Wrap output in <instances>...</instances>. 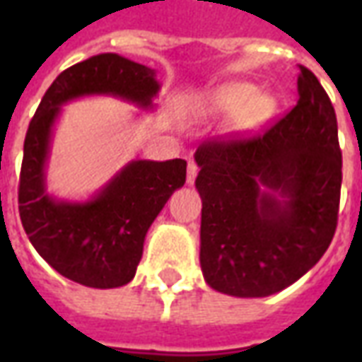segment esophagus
Returning a JSON list of instances; mask_svg holds the SVG:
<instances>
[{
    "label": "esophagus",
    "instance_id": "obj_1",
    "mask_svg": "<svg viewBox=\"0 0 362 362\" xmlns=\"http://www.w3.org/2000/svg\"><path fill=\"white\" fill-rule=\"evenodd\" d=\"M197 165H196V160H188V174H186V182H188L189 186L196 182V176H197Z\"/></svg>",
    "mask_w": 362,
    "mask_h": 362
}]
</instances>
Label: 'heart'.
<instances>
[{
  "label": "heart",
  "mask_w": 362,
  "mask_h": 362,
  "mask_svg": "<svg viewBox=\"0 0 362 362\" xmlns=\"http://www.w3.org/2000/svg\"><path fill=\"white\" fill-rule=\"evenodd\" d=\"M275 98L259 95L252 83H225L205 93L199 100L204 116H235L238 129H256L275 114Z\"/></svg>",
  "instance_id": "obj_1"
}]
</instances>
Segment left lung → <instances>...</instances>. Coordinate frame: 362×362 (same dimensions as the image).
Wrapping results in <instances>:
<instances>
[{
	"mask_svg": "<svg viewBox=\"0 0 362 362\" xmlns=\"http://www.w3.org/2000/svg\"><path fill=\"white\" fill-rule=\"evenodd\" d=\"M298 100L259 135L219 137L196 151L199 262L207 285L269 296L318 264L334 238L341 151L329 96L298 66Z\"/></svg>",
	"mask_w": 362,
	"mask_h": 362,
	"instance_id": "obj_1",
	"label": "left lung"
}]
</instances>
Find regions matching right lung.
Here are the masks:
<instances>
[{
    "mask_svg": "<svg viewBox=\"0 0 362 362\" xmlns=\"http://www.w3.org/2000/svg\"><path fill=\"white\" fill-rule=\"evenodd\" d=\"M157 71L118 54H98L67 67L46 90L25 137L19 215L28 240L59 275L85 287L114 288L134 279L143 243L174 189L186 182V160H132L89 202H58L46 192L52 127L62 104L112 95L151 108Z\"/></svg>",
    "mask_w": 362,
    "mask_h": 362,
    "instance_id": "add662e5",
    "label": "right lung"
}]
</instances>
